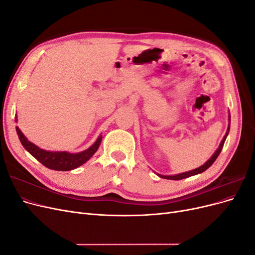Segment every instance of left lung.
Listing matches in <instances>:
<instances>
[{
	"mask_svg": "<svg viewBox=\"0 0 255 255\" xmlns=\"http://www.w3.org/2000/svg\"><path fill=\"white\" fill-rule=\"evenodd\" d=\"M230 123H231V116L229 114V126H228V129H227V133L225 135V137H223V139L221 140L218 149L215 151V153L213 154V155L211 156V158L208 159L205 164H203L202 166H200L199 168H196L194 169V170H190V171H186V172H183V173H179V174H174V175H163V174H159V173H156L159 177H163V179H167V180H174V181H177V180H182V179H186V177H189V176H192V175H196V174H199V173H202L204 172L206 169L210 168L214 161L216 160V158L218 157V155L220 154L222 148H223V144H225V141L227 139V136L229 135V132H230Z\"/></svg>",
	"mask_w": 255,
	"mask_h": 255,
	"instance_id": "obj_1",
	"label": "left lung"
}]
</instances>
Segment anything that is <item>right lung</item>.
I'll list each match as a JSON object with an SVG mask.
<instances>
[{
  "mask_svg": "<svg viewBox=\"0 0 255 255\" xmlns=\"http://www.w3.org/2000/svg\"><path fill=\"white\" fill-rule=\"evenodd\" d=\"M17 121L18 119L16 117V122ZM16 130L22 145L24 146V149L27 152H29V154H32L43 166L57 171H70L82 166L98 151L102 141V136L100 135L94 144L90 145L88 149L79 153H70L67 151H47L40 149L39 146L30 142L18 127H16Z\"/></svg>",
  "mask_w": 255,
  "mask_h": 255,
  "instance_id": "right-lung-1",
  "label": "right lung"
}]
</instances>
